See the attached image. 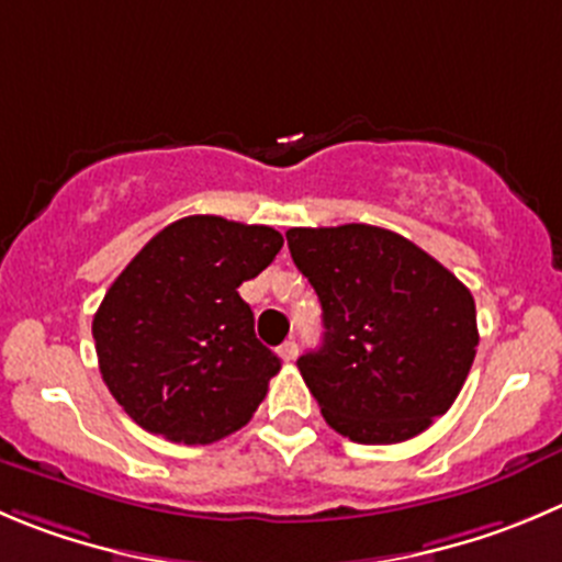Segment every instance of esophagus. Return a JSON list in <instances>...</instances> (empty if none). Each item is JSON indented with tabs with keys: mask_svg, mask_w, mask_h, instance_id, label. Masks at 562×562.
I'll return each mask as SVG.
<instances>
[{
	"mask_svg": "<svg viewBox=\"0 0 562 562\" xmlns=\"http://www.w3.org/2000/svg\"><path fill=\"white\" fill-rule=\"evenodd\" d=\"M278 356L284 358V361H295V358H297V341L295 339L284 341V345L278 347Z\"/></svg>",
	"mask_w": 562,
	"mask_h": 562,
	"instance_id": "34e87169",
	"label": "esophagus"
}]
</instances>
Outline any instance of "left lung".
Returning a JSON list of instances; mask_svg holds the SVG:
<instances>
[{"mask_svg": "<svg viewBox=\"0 0 562 562\" xmlns=\"http://www.w3.org/2000/svg\"><path fill=\"white\" fill-rule=\"evenodd\" d=\"M286 243L323 306V345L297 370L325 422L358 445H397L447 414L477 352L472 292L389 228H290Z\"/></svg>", "mask_w": 562, "mask_h": 562, "instance_id": "left-lung-1", "label": "left lung"}]
</instances>
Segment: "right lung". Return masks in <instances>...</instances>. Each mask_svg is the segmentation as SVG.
<instances>
[{"mask_svg":"<svg viewBox=\"0 0 562 562\" xmlns=\"http://www.w3.org/2000/svg\"><path fill=\"white\" fill-rule=\"evenodd\" d=\"M284 245L270 226L190 215L165 226L112 281L93 317L99 370L154 436L212 445L248 425L281 370L254 334L239 284Z\"/></svg>","mask_w":562,"mask_h":562,"instance_id":"obj_1","label":"right lung"}]
</instances>
